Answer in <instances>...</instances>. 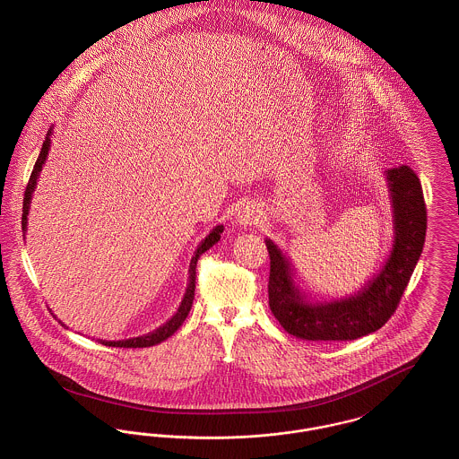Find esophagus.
<instances>
[{
	"label": "esophagus",
	"instance_id": "1",
	"mask_svg": "<svg viewBox=\"0 0 459 459\" xmlns=\"http://www.w3.org/2000/svg\"><path fill=\"white\" fill-rule=\"evenodd\" d=\"M262 210L256 203H246L240 206L239 212H238V223L242 227H253L256 225L260 219H262Z\"/></svg>",
	"mask_w": 459,
	"mask_h": 459
}]
</instances>
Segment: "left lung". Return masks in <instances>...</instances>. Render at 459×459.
Segmentation results:
<instances>
[{"label":"left lung","instance_id":"1","mask_svg":"<svg viewBox=\"0 0 459 459\" xmlns=\"http://www.w3.org/2000/svg\"><path fill=\"white\" fill-rule=\"evenodd\" d=\"M393 206V249L382 268L358 292L318 301L296 284V273L272 239H264L270 255L268 305L290 335L303 341H354L385 325L410 282L423 251L427 208L420 178L406 167L385 170Z\"/></svg>","mask_w":459,"mask_h":459}]
</instances>
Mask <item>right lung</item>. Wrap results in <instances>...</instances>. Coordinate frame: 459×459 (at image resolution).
I'll return each instance as SVG.
<instances>
[{"label": "right lung", "instance_id": "obj_1", "mask_svg": "<svg viewBox=\"0 0 459 459\" xmlns=\"http://www.w3.org/2000/svg\"><path fill=\"white\" fill-rule=\"evenodd\" d=\"M51 135H53V127L46 134V139H44L43 148H41V153L36 160V165H34V170L30 174L29 178V184L25 187V196H23V210H22V232L23 239H25V232H27V215H29V210H30V201H32V195L36 191V186H38V178L39 174L43 170L44 163L48 160V153H49V148H51ZM223 232V225H217L210 230V234L204 238V239L199 242V246L195 251V256L191 258L189 263V281H187V287H186V294L180 301V305L177 307L172 318L167 320L163 325L153 330V332H148L144 335H139V337H132V339H124V341H103L100 339L98 342L103 344V346H108V348H150L154 344H160L163 342L165 339H169L170 335H174L177 332V328L180 327L186 320V316L189 315L191 311V306H193V299H195V289H196V264L197 258L208 251L213 244H217L220 240V234ZM64 327H66L65 324L62 320H58Z\"/></svg>", "mask_w": 459, "mask_h": 459}]
</instances>
